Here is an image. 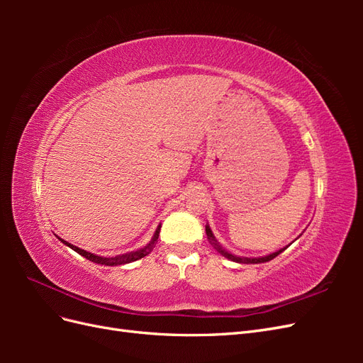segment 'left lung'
Wrapping results in <instances>:
<instances>
[{"instance_id": "left-lung-1", "label": "left lung", "mask_w": 363, "mask_h": 363, "mask_svg": "<svg viewBox=\"0 0 363 363\" xmlns=\"http://www.w3.org/2000/svg\"><path fill=\"white\" fill-rule=\"evenodd\" d=\"M206 235H207L208 242H211V244L213 245V248L219 252V255H223L224 257H227V259H230V260H233V262H238V263H265V262L272 260L274 257H277L281 251H284V250L288 248V247H284V248H281V250H279V251H274V252H271V255L262 256V257H240V256L232 255V252H228L225 248H223L221 244H219L218 240H216V238L213 236L212 230H211V227H208V225H206Z\"/></svg>"}]
</instances>
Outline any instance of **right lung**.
<instances>
[{"label":"right lung","mask_w":363,"mask_h":363,"mask_svg":"<svg viewBox=\"0 0 363 363\" xmlns=\"http://www.w3.org/2000/svg\"><path fill=\"white\" fill-rule=\"evenodd\" d=\"M160 227H162V225L159 224V225H157V228H156L155 235H152L151 240H150V242H148L145 247H142V248H139V250H136V251L125 252V255L115 256V257H103V256L94 255V252H89V251H86V250H82V248H79V247H75V245H72V244L67 242V240L60 239L59 236H57V238L62 240V242H63L65 245L69 247V248H71V250H74L75 252H79L80 256L86 257L87 260H91V262H94V263H100V265H106V267H116V265H125V263L135 262V260H138V259H142V257H145L147 255H150L151 250L155 248V245H156V242H157V239H159Z\"/></svg>","instance_id":"obj_1"}]
</instances>
